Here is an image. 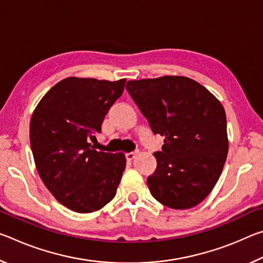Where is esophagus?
<instances>
[{
  "instance_id": "34e87169",
  "label": "esophagus",
  "mask_w": 263,
  "mask_h": 263,
  "mask_svg": "<svg viewBox=\"0 0 263 263\" xmlns=\"http://www.w3.org/2000/svg\"><path fill=\"white\" fill-rule=\"evenodd\" d=\"M137 154H138V152H131V153H126V154H125L126 160H127V161H132V160L137 157Z\"/></svg>"
}]
</instances>
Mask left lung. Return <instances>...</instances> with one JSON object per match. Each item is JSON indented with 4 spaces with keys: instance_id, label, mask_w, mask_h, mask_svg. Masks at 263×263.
Returning a JSON list of instances; mask_svg holds the SVG:
<instances>
[{
    "instance_id": "obj_1",
    "label": "left lung",
    "mask_w": 263,
    "mask_h": 263,
    "mask_svg": "<svg viewBox=\"0 0 263 263\" xmlns=\"http://www.w3.org/2000/svg\"><path fill=\"white\" fill-rule=\"evenodd\" d=\"M126 89L162 136L157 169L147 177L151 194L163 205L190 209L211 193L229 152L226 115L205 87L185 77L132 80Z\"/></svg>"
}]
</instances>
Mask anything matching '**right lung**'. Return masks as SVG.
<instances>
[{"label": "right lung", "instance_id": "1", "mask_svg": "<svg viewBox=\"0 0 263 263\" xmlns=\"http://www.w3.org/2000/svg\"><path fill=\"white\" fill-rule=\"evenodd\" d=\"M125 79L70 77L48 90L32 114L30 144L44 184L62 205L79 213L100 210L115 197L126 159L91 147Z\"/></svg>", "mask_w": 263, "mask_h": 263}]
</instances>
